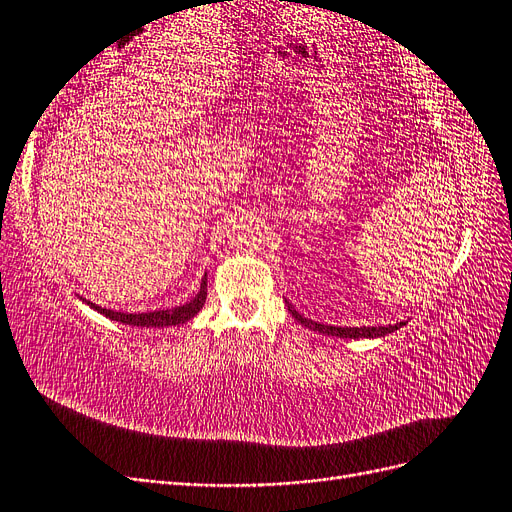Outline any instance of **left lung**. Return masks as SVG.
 <instances>
[{"label":"left lung","mask_w":512,"mask_h":512,"mask_svg":"<svg viewBox=\"0 0 512 512\" xmlns=\"http://www.w3.org/2000/svg\"><path fill=\"white\" fill-rule=\"evenodd\" d=\"M286 305H288V312L292 314V318L297 320V322H301L303 327H307L309 331L329 335V337H344V339L369 337V339H374V337L389 335V333L401 329V327H404V324H406V322H397V324H386V327H335V324H320V322H316V320H309V318L301 316V314L297 312V309H294L288 301H286Z\"/></svg>","instance_id":"left-lung-1"}]
</instances>
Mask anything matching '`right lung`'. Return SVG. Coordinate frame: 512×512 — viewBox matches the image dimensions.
<instances>
[{
  "instance_id": "1",
  "label": "right lung",
  "mask_w": 512,
  "mask_h": 512,
  "mask_svg": "<svg viewBox=\"0 0 512 512\" xmlns=\"http://www.w3.org/2000/svg\"><path fill=\"white\" fill-rule=\"evenodd\" d=\"M83 303H87L91 309H96L98 314L111 318L115 322H121V324H130V327H175V324H183L192 320L200 309H203L205 305V299H207V273L203 277V282H200V290L194 294V297L183 303V305H177L173 309H156V312H138V314H130V312H115V309H106L102 305H96L91 303L83 297H79Z\"/></svg>"
}]
</instances>
